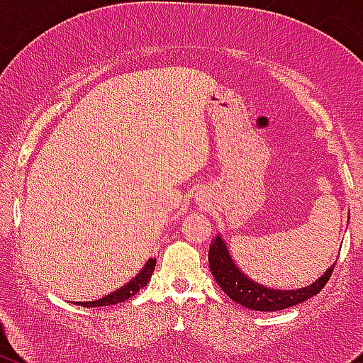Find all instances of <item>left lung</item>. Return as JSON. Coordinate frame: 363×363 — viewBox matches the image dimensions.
Listing matches in <instances>:
<instances>
[{
  "label": "left lung",
  "instance_id": "obj_1",
  "mask_svg": "<svg viewBox=\"0 0 363 363\" xmlns=\"http://www.w3.org/2000/svg\"><path fill=\"white\" fill-rule=\"evenodd\" d=\"M208 265H211L212 276H214L216 283L221 286V290L233 302L252 311H279L296 306V303L320 294L325 284L328 283V279H330L332 272H334V265H332L316 283H313L307 288H302V290H269V288L262 286V284L252 283L251 279H247L237 269L235 263L230 258V252L226 250L221 237H216L214 244L208 250Z\"/></svg>",
  "mask_w": 363,
  "mask_h": 363
}]
</instances>
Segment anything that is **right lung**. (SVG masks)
Returning <instances> with one entry per match:
<instances>
[{"label":"right lung","mask_w":363,"mask_h":363,"mask_svg":"<svg viewBox=\"0 0 363 363\" xmlns=\"http://www.w3.org/2000/svg\"><path fill=\"white\" fill-rule=\"evenodd\" d=\"M155 265H156V258H151L147 263H145L144 269L140 270V274H138L133 281H130L128 284H124L123 288H119V290L113 291V294H111V295L104 296V298L94 300V302H80L79 306L104 307V306H113V303H119V302H124V300L131 298V296H133L135 294H138V291H140L142 288L147 284V281L151 279L152 272H155Z\"/></svg>","instance_id":"right-lung-1"}]
</instances>
